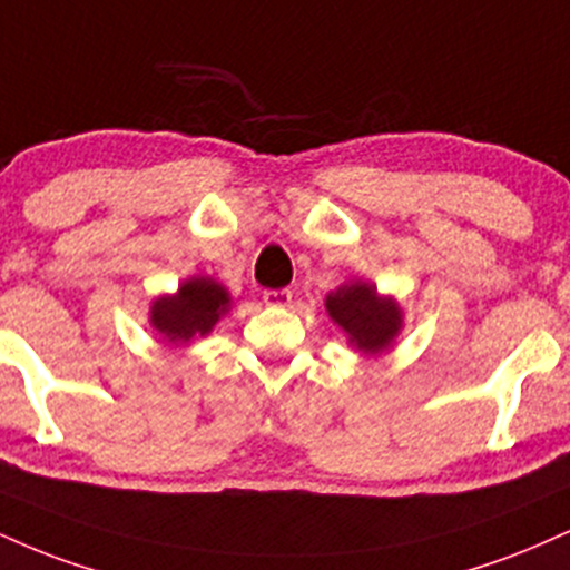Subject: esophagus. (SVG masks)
<instances>
[{
  "label": "esophagus",
  "instance_id": "esophagus-1",
  "mask_svg": "<svg viewBox=\"0 0 570 570\" xmlns=\"http://www.w3.org/2000/svg\"><path fill=\"white\" fill-rule=\"evenodd\" d=\"M263 299H265V305L286 307L292 303V292L289 289H267V292H263Z\"/></svg>",
  "mask_w": 570,
  "mask_h": 570
}]
</instances>
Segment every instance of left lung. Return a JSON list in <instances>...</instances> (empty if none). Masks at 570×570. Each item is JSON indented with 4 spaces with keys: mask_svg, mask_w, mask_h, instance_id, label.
<instances>
[{
    "mask_svg": "<svg viewBox=\"0 0 570 570\" xmlns=\"http://www.w3.org/2000/svg\"><path fill=\"white\" fill-rule=\"evenodd\" d=\"M326 313L363 355L385 353L403 326L401 305L393 297H382L366 281H351L328 292Z\"/></svg>",
    "mask_w": 570,
    "mask_h": 570,
    "instance_id": "1",
    "label": "left lung"
}]
</instances>
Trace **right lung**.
I'll return each mask as SVG.
<instances>
[{
    "label": "right lung",
    "mask_w": 570,
    "mask_h": 570,
    "mask_svg": "<svg viewBox=\"0 0 570 570\" xmlns=\"http://www.w3.org/2000/svg\"><path fill=\"white\" fill-rule=\"evenodd\" d=\"M230 294L209 276L183 281L175 294H164L150 305V326L169 345H188L190 340L207 337L215 324L228 313Z\"/></svg>",
    "instance_id": "right-lung-1"
}]
</instances>
